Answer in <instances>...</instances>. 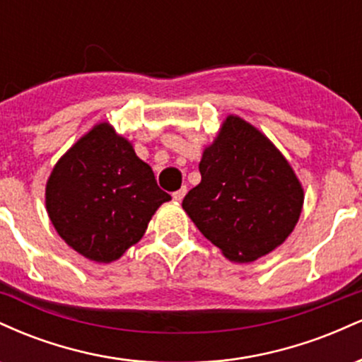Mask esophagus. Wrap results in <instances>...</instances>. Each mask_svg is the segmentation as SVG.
<instances>
[{"mask_svg":"<svg viewBox=\"0 0 362 362\" xmlns=\"http://www.w3.org/2000/svg\"><path fill=\"white\" fill-rule=\"evenodd\" d=\"M185 194H187V187L184 185L182 187L180 190H177V192H173V201H177V202H180L182 199L185 197Z\"/></svg>","mask_w":362,"mask_h":362,"instance_id":"esophagus-1","label":"esophagus"}]
</instances>
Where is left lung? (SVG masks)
Segmentation results:
<instances>
[{
	"instance_id": "8db88e82",
	"label": "left lung",
	"mask_w": 362,
	"mask_h": 362,
	"mask_svg": "<svg viewBox=\"0 0 362 362\" xmlns=\"http://www.w3.org/2000/svg\"><path fill=\"white\" fill-rule=\"evenodd\" d=\"M199 172L201 184L182 207L228 260L260 259L293 233L305 190L284 155L250 122L228 115Z\"/></svg>"
}]
</instances>
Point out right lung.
I'll use <instances>...</instances> for the list:
<instances>
[{"mask_svg":"<svg viewBox=\"0 0 362 362\" xmlns=\"http://www.w3.org/2000/svg\"><path fill=\"white\" fill-rule=\"evenodd\" d=\"M170 195L132 143L98 122L54 165L45 209L57 235L91 262L110 264L146 233Z\"/></svg>","mask_w":362,"mask_h":362,"instance_id":"1","label":"right lung"}]
</instances>
